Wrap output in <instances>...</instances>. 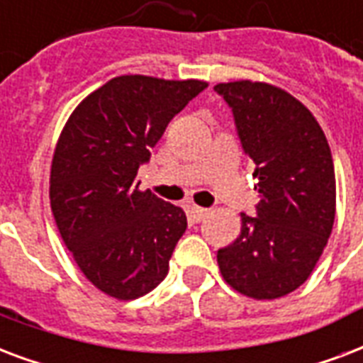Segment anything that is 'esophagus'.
I'll list each match as a JSON object with an SVG mask.
<instances>
[{"label": "esophagus", "instance_id": "1", "mask_svg": "<svg viewBox=\"0 0 363 363\" xmlns=\"http://www.w3.org/2000/svg\"><path fill=\"white\" fill-rule=\"evenodd\" d=\"M190 213H192V217L196 218V220H203V218L209 215V209H203V207L194 206L192 209H190Z\"/></svg>", "mask_w": 363, "mask_h": 363}]
</instances>
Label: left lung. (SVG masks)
Here are the masks:
<instances>
[{
  "label": "left lung",
  "instance_id": "1",
  "mask_svg": "<svg viewBox=\"0 0 363 363\" xmlns=\"http://www.w3.org/2000/svg\"><path fill=\"white\" fill-rule=\"evenodd\" d=\"M232 108L243 152L255 163V217L218 249L223 278L257 301L303 286L328 245L335 220V169L328 138L303 102L262 82L218 83Z\"/></svg>",
  "mask_w": 363,
  "mask_h": 363
}]
</instances>
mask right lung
I'll list each match as a JSON object with an SVG mask.
<instances>
[{"label": "right lung", "instance_id": "1", "mask_svg": "<svg viewBox=\"0 0 363 363\" xmlns=\"http://www.w3.org/2000/svg\"><path fill=\"white\" fill-rule=\"evenodd\" d=\"M206 87L200 79L114 77L77 104L60 133L49 181L55 223L85 278L110 297H143L167 276L186 215L138 190L137 173Z\"/></svg>", "mask_w": 363, "mask_h": 363}]
</instances>
